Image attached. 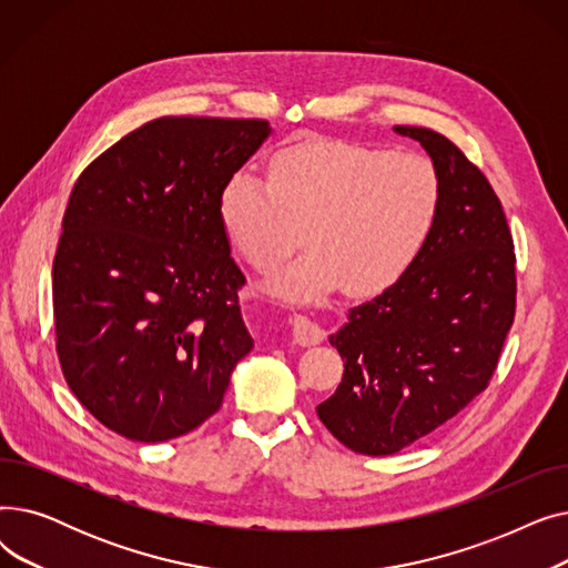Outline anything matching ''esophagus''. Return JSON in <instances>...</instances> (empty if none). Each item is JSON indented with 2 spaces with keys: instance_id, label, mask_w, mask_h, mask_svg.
<instances>
[{
  "instance_id": "1",
  "label": "esophagus",
  "mask_w": 568,
  "mask_h": 568,
  "mask_svg": "<svg viewBox=\"0 0 568 568\" xmlns=\"http://www.w3.org/2000/svg\"><path fill=\"white\" fill-rule=\"evenodd\" d=\"M322 338H324V332L320 329L315 322H311L304 315H294L292 317V341L296 345H302V347L317 345Z\"/></svg>"
}]
</instances>
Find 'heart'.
Returning a JSON list of instances; mask_svg holds the SVG:
<instances>
[{
	"mask_svg": "<svg viewBox=\"0 0 568 568\" xmlns=\"http://www.w3.org/2000/svg\"><path fill=\"white\" fill-rule=\"evenodd\" d=\"M444 206L437 165L422 154L343 140L294 144L268 161L266 182L236 172L221 193L230 244L257 272L296 257L272 287L285 300L379 294L426 251Z\"/></svg>",
	"mask_w": 568,
	"mask_h": 568,
	"instance_id": "1",
	"label": "heart"
}]
</instances>
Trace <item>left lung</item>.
Here are the masks:
<instances>
[{
  "label": "left lung",
  "mask_w": 568,
  "mask_h": 568,
  "mask_svg": "<svg viewBox=\"0 0 568 568\" xmlns=\"http://www.w3.org/2000/svg\"><path fill=\"white\" fill-rule=\"evenodd\" d=\"M419 140L444 182L439 223L422 257L329 336L345 362L320 422L356 454L392 456L486 392L516 317V253L486 174L446 135Z\"/></svg>",
  "instance_id": "obj_1"
}]
</instances>
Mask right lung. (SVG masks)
Returning <instances> with one entry per match:
<instances>
[{
	"mask_svg": "<svg viewBox=\"0 0 568 568\" xmlns=\"http://www.w3.org/2000/svg\"><path fill=\"white\" fill-rule=\"evenodd\" d=\"M268 133L264 119L159 116L78 176L52 262L54 336L105 428L165 442L221 409L253 338L219 204Z\"/></svg>",
	"mask_w": 568,
	"mask_h": 568,
	"instance_id": "right-lung-1",
	"label": "right lung"
}]
</instances>
